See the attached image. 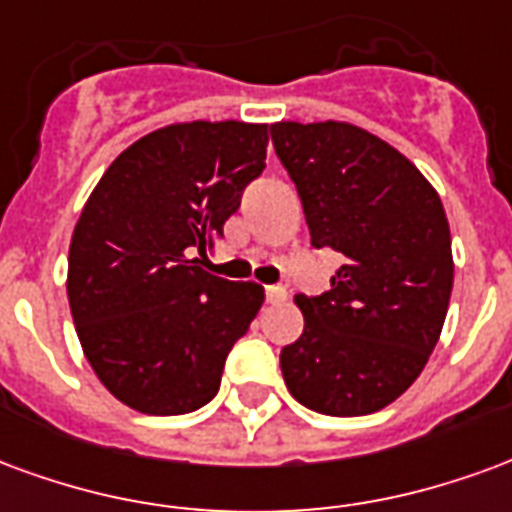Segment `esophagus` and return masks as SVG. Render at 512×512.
Instances as JSON below:
<instances>
[{"label":"esophagus","instance_id":"1","mask_svg":"<svg viewBox=\"0 0 512 512\" xmlns=\"http://www.w3.org/2000/svg\"><path fill=\"white\" fill-rule=\"evenodd\" d=\"M264 294H267V302H283L286 297H289L281 283H278V286H267V289H264Z\"/></svg>","mask_w":512,"mask_h":512}]
</instances>
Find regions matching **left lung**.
<instances>
[{"label":"left lung","mask_w":512,"mask_h":512,"mask_svg":"<svg viewBox=\"0 0 512 512\" xmlns=\"http://www.w3.org/2000/svg\"><path fill=\"white\" fill-rule=\"evenodd\" d=\"M313 248L343 267L297 294L305 330L281 349L283 382L313 412L360 417L406 393L434 352L453 292L445 207L382 138L346 122H275Z\"/></svg>","instance_id":"left-lung-1"}]
</instances>
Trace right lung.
Wrapping results in <instances>:
<instances>
[{"instance_id": "1", "label": "right lung", "mask_w": 512, "mask_h": 512, "mask_svg": "<svg viewBox=\"0 0 512 512\" xmlns=\"http://www.w3.org/2000/svg\"><path fill=\"white\" fill-rule=\"evenodd\" d=\"M264 158L267 125H169L138 138L92 190L70 240L67 300L89 365L130 409L188 414L218 393L264 289L201 264Z\"/></svg>"}]
</instances>
